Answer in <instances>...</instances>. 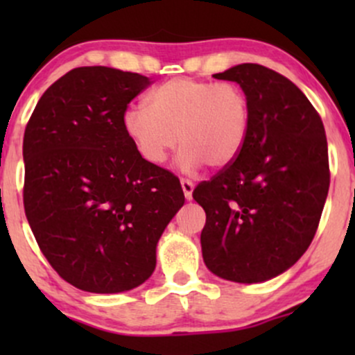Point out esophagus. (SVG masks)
<instances>
[{"instance_id": "34e87169", "label": "esophagus", "mask_w": 355, "mask_h": 355, "mask_svg": "<svg viewBox=\"0 0 355 355\" xmlns=\"http://www.w3.org/2000/svg\"><path fill=\"white\" fill-rule=\"evenodd\" d=\"M180 183H182L183 193H185V198H187V200H191V193H193V187L195 185L190 180H187V178H182Z\"/></svg>"}]
</instances>
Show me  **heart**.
Returning a JSON list of instances; mask_svg holds the SVG:
<instances>
[{
	"label": "heart",
	"instance_id": "b5f03b06",
	"mask_svg": "<svg viewBox=\"0 0 355 355\" xmlns=\"http://www.w3.org/2000/svg\"><path fill=\"white\" fill-rule=\"evenodd\" d=\"M148 107L132 105L121 125L137 153L150 165H162L175 148L185 172L207 164L225 168L239 158L250 130V101L230 81L173 78L152 89Z\"/></svg>",
	"mask_w": 355,
	"mask_h": 355
}]
</instances>
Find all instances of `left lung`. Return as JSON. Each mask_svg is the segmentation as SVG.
Instances as JSON below:
<instances>
[{"label":"left lung","instance_id":"left-lung-1","mask_svg":"<svg viewBox=\"0 0 355 355\" xmlns=\"http://www.w3.org/2000/svg\"><path fill=\"white\" fill-rule=\"evenodd\" d=\"M250 101V130L234 164L195 187L207 215L200 235L210 272L240 284L266 282L311 245L327 198V138L307 96L270 68L243 63L214 75Z\"/></svg>","mask_w":355,"mask_h":355}]
</instances>
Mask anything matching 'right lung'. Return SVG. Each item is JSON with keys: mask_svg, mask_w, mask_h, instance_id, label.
I'll return each mask as SVG.
<instances>
[{"mask_svg": "<svg viewBox=\"0 0 355 355\" xmlns=\"http://www.w3.org/2000/svg\"><path fill=\"white\" fill-rule=\"evenodd\" d=\"M150 83L115 68H75L43 93L24 130V214L50 266L80 291L144 284L185 202L178 178L146 164L121 125Z\"/></svg>", "mask_w": 355, "mask_h": 355, "instance_id": "obj_1", "label": "right lung"}]
</instances>
